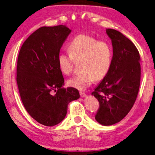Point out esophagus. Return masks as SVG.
<instances>
[{"label":"esophagus","instance_id":"1","mask_svg":"<svg viewBox=\"0 0 155 155\" xmlns=\"http://www.w3.org/2000/svg\"><path fill=\"white\" fill-rule=\"evenodd\" d=\"M79 94L81 97H82V98H84V97L86 96V94L85 92H83V91H80Z\"/></svg>","mask_w":155,"mask_h":155}]
</instances>
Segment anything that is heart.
<instances>
[{
    "label": "heart",
    "instance_id": "1",
    "mask_svg": "<svg viewBox=\"0 0 155 155\" xmlns=\"http://www.w3.org/2000/svg\"><path fill=\"white\" fill-rule=\"evenodd\" d=\"M70 53L59 54V68L64 74L73 72L76 62L81 61V74L68 81L70 86L79 90H85L94 81L102 80L109 72L114 51L111 45L98 40L87 34H80L73 39L69 46Z\"/></svg>",
    "mask_w": 155,
    "mask_h": 155
}]
</instances>
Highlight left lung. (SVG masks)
Instances as JSON below:
<instances>
[{"label": "left lung", "mask_w": 155, "mask_h": 155, "mask_svg": "<svg viewBox=\"0 0 155 155\" xmlns=\"http://www.w3.org/2000/svg\"><path fill=\"white\" fill-rule=\"evenodd\" d=\"M114 56L109 72L92 92L99 102L95 119L110 126L119 122L130 111L137 98L141 79L140 56L129 39L115 29L107 28Z\"/></svg>", "instance_id": "8db88e82"}]
</instances>
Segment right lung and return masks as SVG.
<instances>
[{
    "mask_svg": "<svg viewBox=\"0 0 155 155\" xmlns=\"http://www.w3.org/2000/svg\"><path fill=\"white\" fill-rule=\"evenodd\" d=\"M70 32L64 25L41 27L25 40L18 54L16 81L21 100L28 114L47 127L61 122L68 104L80 97L77 89L62 87L64 78L59 65L60 49Z\"/></svg>",
    "mask_w": 155,
    "mask_h": 155,
    "instance_id": "add662e5",
    "label": "right lung"
}]
</instances>
